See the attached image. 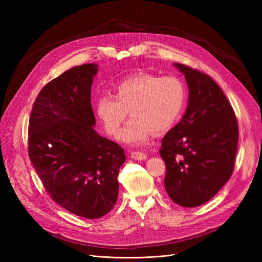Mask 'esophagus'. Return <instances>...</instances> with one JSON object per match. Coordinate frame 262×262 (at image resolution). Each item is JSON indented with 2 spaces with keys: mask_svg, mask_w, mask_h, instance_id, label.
<instances>
[{
  "mask_svg": "<svg viewBox=\"0 0 262 262\" xmlns=\"http://www.w3.org/2000/svg\"><path fill=\"white\" fill-rule=\"evenodd\" d=\"M131 157L134 158V160L142 161V160H146L147 155L143 152H139V150H133V152L131 153Z\"/></svg>",
  "mask_w": 262,
  "mask_h": 262,
  "instance_id": "34e87169",
  "label": "esophagus"
}]
</instances>
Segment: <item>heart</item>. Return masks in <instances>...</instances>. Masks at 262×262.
Wrapping results in <instances>:
<instances>
[{
    "instance_id": "1",
    "label": "heart",
    "mask_w": 262,
    "mask_h": 262,
    "mask_svg": "<svg viewBox=\"0 0 262 262\" xmlns=\"http://www.w3.org/2000/svg\"><path fill=\"white\" fill-rule=\"evenodd\" d=\"M186 98V87L176 76L134 74L115 86L114 96L98 98L96 113L106 132L117 137L129 112L132 117L119 134V140L142 144L153 131L165 132L177 122Z\"/></svg>"
}]
</instances>
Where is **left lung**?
<instances>
[{
  "label": "left lung",
  "mask_w": 262,
  "mask_h": 262,
  "mask_svg": "<svg viewBox=\"0 0 262 262\" xmlns=\"http://www.w3.org/2000/svg\"><path fill=\"white\" fill-rule=\"evenodd\" d=\"M189 89L188 107L162 140L165 189L185 208L208 202L231 178L238 145V123L223 91L201 71L176 63Z\"/></svg>",
  "instance_id": "left-lung-1"
}]
</instances>
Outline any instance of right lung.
<instances>
[{"label":"right lung","mask_w":262,"mask_h":262,"mask_svg":"<svg viewBox=\"0 0 262 262\" xmlns=\"http://www.w3.org/2000/svg\"><path fill=\"white\" fill-rule=\"evenodd\" d=\"M96 64L66 71L38 94L28 155L52 200L77 216L99 219L118 199L123 148L94 130L91 91Z\"/></svg>","instance_id":"add662e5"}]
</instances>
